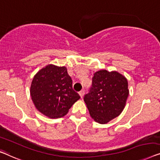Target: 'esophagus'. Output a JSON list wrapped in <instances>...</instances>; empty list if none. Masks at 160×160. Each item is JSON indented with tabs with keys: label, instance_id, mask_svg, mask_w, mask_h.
Listing matches in <instances>:
<instances>
[{
	"label": "esophagus",
	"instance_id": "esophagus-1",
	"mask_svg": "<svg viewBox=\"0 0 160 160\" xmlns=\"http://www.w3.org/2000/svg\"><path fill=\"white\" fill-rule=\"evenodd\" d=\"M78 94H79V95H80V97H83V96L84 95V90H82V91H80L79 92H78Z\"/></svg>",
	"mask_w": 160,
	"mask_h": 160
}]
</instances>
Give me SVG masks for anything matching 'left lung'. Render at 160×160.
<instances>
[{
	"mask_svg": "<svg viewBox=\"0 0 160 160\" xmlns=\"http://www.w3.org/2000/svg\"><path fill=\"white\" fill-rule=\"evenodd\" d=\"M128 94L125 76L117 71L101 70L94 73L92 87L84 100L92 118L105 124L122 112Z\"/></svg>",
	"mask_w": 160,
	"mask_h": 160,
	"instance_id": "left-lung-1",
	"label": "left lung"
}]
</instances>
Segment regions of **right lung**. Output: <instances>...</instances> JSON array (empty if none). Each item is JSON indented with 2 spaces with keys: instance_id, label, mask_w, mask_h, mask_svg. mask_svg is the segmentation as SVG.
<instances>
[{
  "instance_id": "right-lung-1",
  "label": "right lung",
  "mask_w": 160,
  "mask_h": 160,
  "mask_svg": "<svg viewBox=\"0 0 160 160\" xmlns=\"http://www.w3.org/2000/svg\"><path fill=\"white\" fill-rule=\"evenodd\" d=\"M30 95L35 108L51 118L63 117L80 96L73 89L72 79L65 66L50 64L34 76Z\"/></svg>"
}]
</instances>
